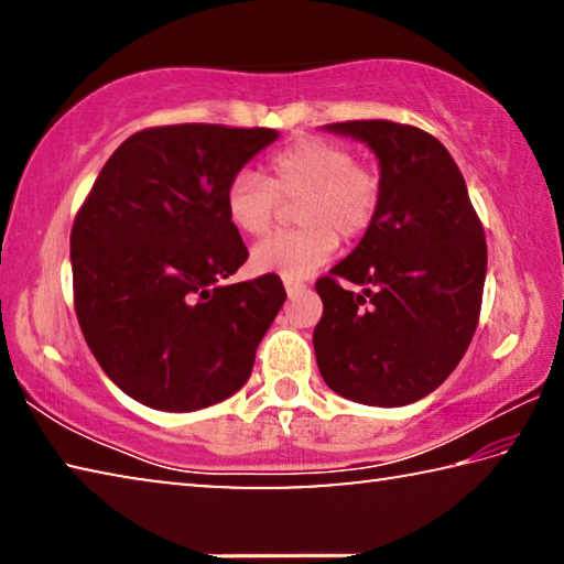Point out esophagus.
<instances>
[{"instance_id": "esophagus-1", "label": "esophagus", "mask_w": 564, "mask_h": 564, "mask_svg": "<svg viewBox=\"0 0 564 564\" xmlns=\"http://www.w3.org/2000/svg\"><path fill=\"white\" fill-rule=\"evenodd\" d=\"M283 285H285V293H289V295H299L305 289V283L291 281V279H283Z\"/></svg>"}]
</instances>
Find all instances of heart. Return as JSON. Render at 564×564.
Segmentation results:
<instances>
[{
  "label": "heart",
  "instance_id": "heart-1",
  "mask_svg": "<svg viewBox=\"0 0 564 564\" xmlns=\"http://www.w3.org/2000/svg\"><path fill=\"white\" fill-rule=\"evenodd\" d=\"M301 228L265 238L251 251L259 273L303 281L326 263L338 236L358 238L373 224L380 206V178L338 141L305 137L269 161V178L241 169L226 186V216L246 236H263L281 202H295Z\"/></svg>",
  "mask_w": 564,
  "mask_h": 564
}]
</instances>
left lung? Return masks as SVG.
<instances>
[{"label":"left lung","instance_id":"1","mask_svg":"<svg viewBox=\"0 0 564 564\" xmlns=\"http://www.w3.org/2000/svg\"><path fill=\"white\" fill-rule=\"evenodd\" d=\"M323 129L373 151L380 206L360 243L316 283L318 370L333 393L356 403H415L473 340L488 273L482 224L460 169L431 133L383 119ZM336 278L367 289L346 292Z\"/></svg>","mask_w":564,"mask_h":564}]
</instances>
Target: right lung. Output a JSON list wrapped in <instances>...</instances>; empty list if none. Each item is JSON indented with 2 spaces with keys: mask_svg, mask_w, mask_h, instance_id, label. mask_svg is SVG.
I'll return each mask as SVG.
<instances>
[{
  "mask_svg": "<svg viewBox=\"0 0 564 564\" xmlns=\"http://www.w3.org/2000/svg\"><path fill=\"white\" fill-rule=\"evenodd\" d=\"M275 129L176 123L113 151L72 228L74 308L111 383L191 413L231 398L285 301L275 273L224 285L248 259L226 186Z\"/></svg>",
  "mask_w": 564,
  "mask_h": 564,
  "instance_id": "right-lung-1",
  "label": "right lung"
}]
</instances>
